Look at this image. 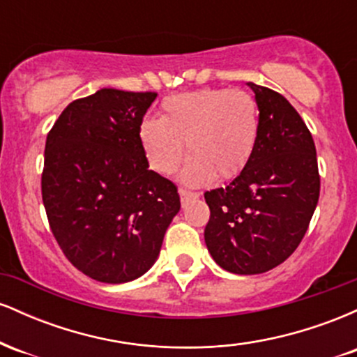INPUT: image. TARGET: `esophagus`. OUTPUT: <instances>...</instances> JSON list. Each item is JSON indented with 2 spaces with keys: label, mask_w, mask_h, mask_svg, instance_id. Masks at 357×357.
<instances>
[{
  "label": "esophagus",
  "mask_w": 357,
  "mask_h": 357,
  "mask_svg": "<svg viewBox=\"0 0 357 357\" xmlns=\"http://www.w3.org/2000/svg\"><path fill=\"white\" fill-rule=\"evenodd\" d=\"M179 196H181V204L184 206L188 202H191V199H196L198 198V192H191V191H186V190H179Z\"/></svg>",
  "instance_id": "esophagus-1"
}]
</instances>
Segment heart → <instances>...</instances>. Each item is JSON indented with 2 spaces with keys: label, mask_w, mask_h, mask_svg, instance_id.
<instances>
[{
  "label": "heart",
  "mask_w": 357,
  "mask_h": 357,
  "mask_svg": "<svg viewBox=\"0 0 357 357\" xmlns=\"http://www.w3.org/2000/svg\"><path fill=\"white\" fill-rule=\"evenodd\" d=\"M260 134L257 100L245 90L199 89L174 93L161 104L159 119H142L139 144L151 169L173 174L190 158L181 173L188 186H204L218 176H238L252 159Z\"/></svg>",
  "instance_id": "heart-1"
}]
</instances>
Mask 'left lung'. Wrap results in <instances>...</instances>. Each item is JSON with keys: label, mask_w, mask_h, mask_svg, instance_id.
<instances>
[{"label": "left lung", "mask_w": 357, "mask_h": 357, "mask_svg": "<svg viewBox=\"0 0 357 357\" xmlns=\"http://www.w3.org/2000/svg\"><path fill=\"white\" fill-rule=\"evenodd\" d=\"M260 134L248 166L225 188L204 192V241L221 268L255 275L296 252L319 202L321 178L312 134L284 96L248 82Z\"/></svg>", "instance_id": "left-lung-1"}]
</instances>
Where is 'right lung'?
I'll return each instance as SVG.
<instances>
[{
	"label": "right lung",
	"instance_id": "right-lung-1",
	"mask_svg": "<svg viewBox=\"0 0 357 357\" xmlns=\"http://www.w3.org/2000/svg\"><path fill=\"white\" fill-rule=\"evenodd\" d=\"M155 92L100 89L60 114L45 144L42 196L52 233L82 273L136 280L178 215V188L149 169L137 127Z\"/></svg>",
	"mask_w": 357,
	"mask_h": 357
}]
</instances>
